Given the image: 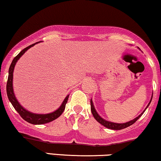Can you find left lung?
I'll return each mask as SVG.
<instances>
[{"instance_id":"8db88e82","label":"left lung","mask_w":161,"mask_h":161,"mask_svg":"<svg viewBox=\"0 0 161 161\" xmlns=\"http://www.w3.org/2000/svg\"><path fill=\"white\" fill-rule=\"evenodd\" d=\"M151 100H152V98L151 99L150 102H149V104H148V105H147V107H148L149 104H150ZM145 110H146V109H145ZM145 110H144L143 113H142V114H140V115L138 116V117L135 118L133 120H131V121H129V122H127V123H111V122L107 121V120H105V119H102V118H101V116H100L98 114H97V113L96 112V110H95V107H94V105H93V102H92V101L91 100V110H92V114H93V116H94V117H95V119L97 122H98V123H101V125H104V126L107 127V128H108V129H114V130H119V129H125V128H126V127L129 126V125H132V124H133V123H136V122L137 121L138 119H139V117H141V116L144 114V112L145 111Z\"/></svg>"}]
</instances>
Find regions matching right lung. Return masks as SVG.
<instances>
[{
	"mask_svg": "<svg viewBox=\"0 0 161 161\" xmlns=\"http://www.w3.org/2000/svg\"><path fill=\"white\" fill-rule=\"evenodd\" d=\"M38 42H36V43L32 44V45L28 46L27 47L24 48L23 51H20L19 54L16 55V56L14 57V59L13 60L12 63H11L10 68H9V75H8V79H7V97H8L9 101H10L11 104H12L14 108H15V110L19 113V114L21 116L22 118L25 120L28 123H32V124L35 125H40V124H44V123H49V122H51L54 120L55 119L58 118L59 116L62 114V113L64 112V109H65L66 104L67 103L68 97H69V95H67L66 97V98L64 99V102L62 103L61 106L57 110H55L54 112L51 113V114H32V113L29 112L28 110L24 109L21 105L19 104V103L18 102L17 100H16L15 95H14V89H13V73H14V66L16 65V63L17 62V60H19V57L23 54L25 51H27L28 49L30 48L31 47L34 46L36 44L38 43Z\"/></svg>",
	"mask_w": 161,
	"mask_h": 161,
	"instance_id": "1",
	"label": "right lung"
}]
</instances>
